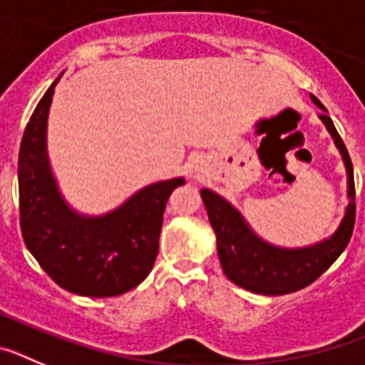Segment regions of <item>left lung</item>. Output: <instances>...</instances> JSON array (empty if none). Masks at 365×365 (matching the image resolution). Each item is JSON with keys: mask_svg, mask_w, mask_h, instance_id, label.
Masks as SVG:
<instances>
[{"mask_svg": "<svg viewBox=\"0 0 365 365\" xmlns=\"http://www.w3.org/2000/svg\"><path fill=\"white\" fill-rule=\"evenodd\" d=\"M320 113L322 122L340 150L347 172V197L349 205L340 227L327 240L303 248H282L267 243L254 234L243 215L234 206L208 188L201 190L202 202L217 237V254L222 272L235 285L265 296L296 292L311 285L329 267L333 265L349 243L354 227V177L353 163L347 148L338 135L327 109L316 96H311Z\"/></svg>", "mask_w": 365, "mask_h": 365, "instance_id": "1", "label": "left lung"}]
</instances>
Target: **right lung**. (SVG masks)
Segmentation results:
<instances>
[{
	"instance_id": "obj_1",
	"label": "right lung",
	"mask_w": 365,
	"mask_h": 365,
	"mask_svg": "<svg viewBox=\"0 0 365 365\" xmlns=\"http://www.w3.org/2000/svg\"><path fill=\"white\" fill-rule=\"evenodd\" d=\"M58 80L38 102L19 146L24 241L41 269L66 291L89 298L124 294L153 269L164 208L185 179L153 182L104 215L74 212L58 190L47 157V117Z\"/></svg>"
}]
</instances>
